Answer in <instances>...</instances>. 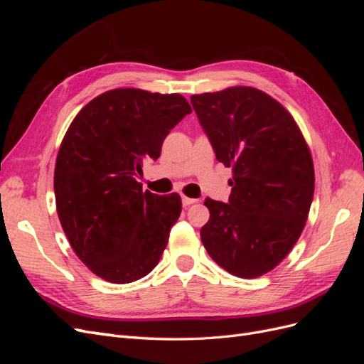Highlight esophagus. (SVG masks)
Here are the masks:
<instances>
[{
	"mask_svg": "<svg viewBox=\"0 0 364 364\" xmlns=\"http://www.w3.org/2000/svg\"><path fill=\"white\" fill-rule=\"evenodd\" d=\"M196 202H197V199H191V197L182 196V203H183V206H190V205H194Z\"/></svg>",
	"mask_w": 364,
	"mask_h": 364,
	"instance_id": "1",
	"label": "esophagus"
}]
</instances>
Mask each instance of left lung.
<instances>
[{"label": "left lung", "instance_id": "8db88e82", "mask_svg": "<svg viewBox=\"0 0 364 364\" xmlns=\"http://www.w3.org/2000/svg\"><path fill=\"white\" fill-rule=\"evenodd\" d=\"M191 105L217 159L232 168L229 202L205 200L202 243L234 277H262L305 228L314 196L310 149L287 109L257 87L196 94Z\"/></svg>", "mask_w": 364, "mask_h": 364}]
</instances>
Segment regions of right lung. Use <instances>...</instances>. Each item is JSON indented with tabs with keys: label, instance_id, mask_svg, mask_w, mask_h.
I'll list each match as a JSON object with an SVG mask.
<instances>
[{
	"label": "right lung",
	"instance_id": "right-lung-1",
	"mask_svg": "<svg viewBox=\"0 0 364 364\" xmlns=\"http://www.w3.org/2000/svg\"><path fill=\"white\" fill-rule=\"evenodd\" d=\"M190 112L181 94L117 87L83 106L65 134L54 167L58 215L75 255L102 279L134 282L159 262L182 200L142 191L135 176Z\"/></svg>",
	"mask_w": 364,
	"mask_h": 364
}]
</instances>
